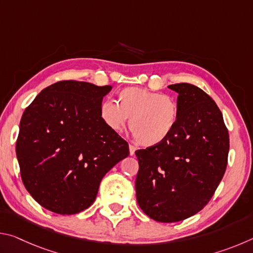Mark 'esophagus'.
Wrapping results in <instances>:
<instances>
[{
  "label": "esophagus",
  "instance_id": "esophagus-1",
  "mask_svg": "<svg viewBox=\"0 0 253 253\" xmlns=\"http://www.w3.org/2000/svg\"><path fill=\"white\" fill-rule=\"evenodd\" d=\"M135 152H136V147L134 145H129V154L130 156H134L135 155Z\"/></svg>",
  "mask_w": 253,
  "mask_h": 253
}]
</instances>
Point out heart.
Returning a JSON list of instances; mask_svg holds the SVG:
<instances>
[{"label":"heart","instance_id":"heart-1","mask_svg":"<svg viewBox=\"0 0 253 253\" xmlns=\"http://www.w3.org/2000/svg\"><path fill=\"white\" fill-rule=\"evenodd\" d=\"M117 102L104 100L99 115L114 132H122L130 118V130L143 146H156L172 135L179 118L173 98L140 87H127L118 92Z\"/></svg>","mask_w":253,"mask_h":253}]
</instances>
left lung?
<instances>
[{"mask_svg":"<svg viewBox=\"0 0 253 253\" xmlns=\"http://www.w3.org/2000/svg\"><path fill=\"white\" fill-rule=\"evenodd\" d=\"M178 93L179 118L165 142L138 149L137 203L151 219L173 223L200 212L223 177L229 132L211 97L191 84H169Z\"/></svg>","mask_w":253,"mask_h":253,"instance_id":"1","label":"left lung"}]
</instances>
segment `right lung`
Returning <instances> with one entry per match:
<instances>
[{"mask_svg": "<svg viewBox=\"0 0 253 253\" xmlns=\"http://www.w3.org/2000/svg\"><path fill=\"white\" fill-rule=\"evenodd\" d=\"M111 85L59 81L44 88L20 122L21 177L41 207L69 215L95 202L102 177L129 155L128 143L101 121Z\"/></svg>", "mask_w": 253, "mask_h": 253, "instance_id": "1", "label": "right lung"}]
</instances>
